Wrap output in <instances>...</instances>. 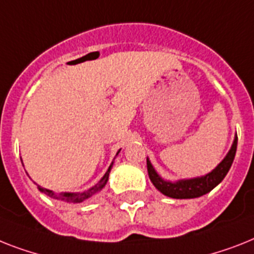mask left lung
I'll list each match as a JSON object with an SVG mask.
<instances>
[{
	"instance_id": "8db88e82",
	"label": "left lung",
	"mask_w": 254,
	"mask_h": 254,
	"mask_svg": "<svg viewBox=\"0 0 254 254\" xmlns=\"http://www.w3.org/2000/svg\"><path fill=\"white\" fill-rule=\"evenodd\" d=\"M236 146H238V136L234 140L231 149L228 152L225 160L222 161L211 173H209L205 177L194 178V179L179 180L177 183H170L161 179V177L153 169L152 163L149 160H146V167H148V175H149L152 183L157 190L162 192L165 196L173 198H194L200 197L202 194L210 192L218 184L221 183L223 178L227 175L228 170L231 167L234 158H235Z\"/></svg>"
}]
</instances>
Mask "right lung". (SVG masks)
I'll return each mask as SVG.
<instances>
[{
	"label": "right lung",
	"instance_id": "right-lung-1",
	"mask_svg": "<svg viewBox=\"0 0 254 254\" xmlns=\"http://www.w3.org/2000/svg\"><path fill=\"white\" fill-rule=\"evenodd\" d=\"M118 153H117V154H118ZM110 170H112V165H110L109 170L104 175V178H102V179L100 180V182H98V183L96 184L94 187H92L91 190H85V192H81V193H54V192H52V190H45V188H41L40 186H39V190H41V192H44L45 194H48L49 197H53V198H56V200L66 201V202H74V204L75 202H81V201L87 200V198H89L91 196H93L96 192H98V190L104 187L109 179V173H110Z\"/></svg>",
	"mask_w": 254,
	"mask_h": 254
}]
</instances>
